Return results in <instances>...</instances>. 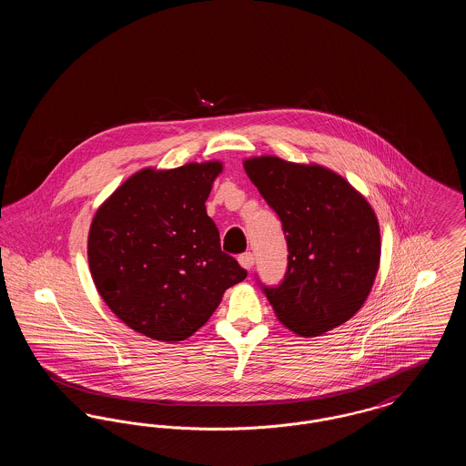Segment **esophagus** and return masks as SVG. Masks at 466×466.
Returning a JSON list of instances; mask_svg holds the SVG:
<instances>
[{"instance_id": "34e87169", "label": "esophagus", "mask_w": 466, "mask_h": 466, "mask_svg": "<svg viewBox=\"0 0 466 466\" xmlns=\"http://www.w3.org/2000/svg\"><path fill=\"white\" fill-rule=\"evenodd\" d=\"M239 264H241V267L243 268H246V270H249L251 267H253V264H255V257L251 255V253H243V255H239Z\"/></svg>"}]
</instances>
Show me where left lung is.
Returning <instances> with one entry per match:
<instances>
[{"instance_id": "obj_1", "label": "left lung", "mask_w": 466, "mask_h": 466, "mask_svg": "<svg viewBox=\"0 0 466 466\" xmlns=\"http://www.w3.org/2000/svg\"><path fill=\"white\" fill-rule=\"evenodd\" d=\"M243 166L287 236V276L266 289L278 319L300 337L323 335L351 319L380 262V230L369 200L314 162L260 156L244 158Z\"/></svg>"}]
</instances>
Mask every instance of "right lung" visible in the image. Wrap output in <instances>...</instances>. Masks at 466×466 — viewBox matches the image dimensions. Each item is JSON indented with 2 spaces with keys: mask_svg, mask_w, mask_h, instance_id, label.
I'll use <instances>...</instances> for the list:
<instances>
[{
  "mask_svg": "<svg viewBox=\"0 0 466 466\" xmlns=\"http://www.w3.org/2000/svg\"><path fill=\"white\" fill-rule=\"evenodd\" d=\"M220 160L145 167L105 200L90 223V276L134 332L179 342L199 330L246 270L223 253L206 200Z\"/></svg>",
  "mask_w": 466,
  "mask_h": 466,
  "instance_id": "obj_1",
  "label": "right lung"
}]
</instances>
